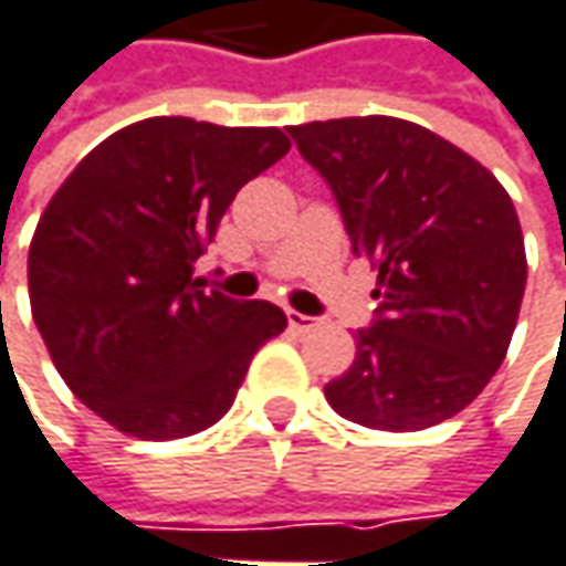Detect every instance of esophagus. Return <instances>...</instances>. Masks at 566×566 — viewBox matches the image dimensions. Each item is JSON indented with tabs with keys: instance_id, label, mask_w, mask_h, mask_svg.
Masks as SVG:
<instances>
[{
	"instance_id": "34e87169",
	"label": "esophagus",
	"mask_w": 566,
	"mask_h": 566,
	"mask_svg": "<svg viewBox=\"0 0 566 566\" xmlns=\"http://www.w3.org/2000/svg\"><path fill=\"white\" fill-rule=\"evenodd\" d=\"M286 322H290V328L296 332V335H305V332H312V328H318V318L315 315H303V312H286Z\"/></svg>"
}]
</instances>
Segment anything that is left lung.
I'll return each instance as SVG.
<instances>
[{
	"instance_id": "8db88e82",
	"label": "left lung",
	"mask_w": 566,
	"mask_h": 566,
	"mask_svg": "<svg viewBox=\"0 0 566 566\" xmlns=\"http://www.w3.org/2000/svg\"><path fill=\"white\" fill-rule=\"evenodd\" d=\"M328 182L350 251L380 276L350 370L325 386L347 422L419 431L500 370L525 293V241L500 180L422 125L367 115L293 125Z\"/></svg>"
}]
</instances>
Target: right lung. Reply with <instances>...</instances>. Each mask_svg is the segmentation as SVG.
Here are the masks:
<instances>
[{"instance_id":"right-lung-1","label":"right lung","mask_w":566,"mask_h":566,"mask_svg":"<svg viewBox=\"0 0 566 566\" xmlns=\"http://www.w3.org/2000/svg\"><path fill=\"white\" fill-rule=\"evenodd\" d=\"M286 150L280 128L144 118L90 150L44 209L28 251L34 325L76 399L118 431L170 441L216 424L286 328L280 305L192 276L238 189Z\"/></svg>"}]
</instances>
